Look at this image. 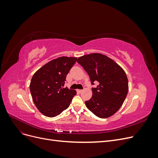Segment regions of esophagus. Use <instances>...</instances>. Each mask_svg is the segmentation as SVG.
<instances>
[{"label":"esophagus","mask_w":158,"mask_h":158,"mask_svg":"<svg viewBox=\"0 0 158 158\" xmlns=\"http://www.w3.org/2000/svg\"><path fill=\"white\" fill-rule=\"evenodd\" d=\"M76 91H77V92H78V93H82L83 90L82 89H77Z\"/></svg>","instance_id":"34e87169"}]
</instances>
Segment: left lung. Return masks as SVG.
<instances>
[{"label": "left lung", "instance_id": "left-lung-1", "mask_svg": "<svg viewBox=\"0 0 158 158\" xmlns=\"http://www.w3.org/2000/svg\"><path fill=\"white\" fill-rule=\"evenodd\" d=\"M78 63L88 74L91 82H98L92 88V97L85 106L99 118L112 116L120 109L127 97L128 82L127 74L113 59L101 53L83 55Z\"/></svg>", "mask_w": 158, "mask_h": 158}]
</instances>
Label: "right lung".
<instances>
[{
  "label": "right lung",
  "mask_w": 158,
  "mask_h": 158,
  "mask_svg": "<svg viewBox=\"0 0 158 158\" xmlns=\"http://www.w3.org/2000/svg\"><path fill=\"white\" fill-rule=\"evenodd\" d=\"M76 57L60 56L52 60L33 75L30 89L35 106L45 116L54 117L67 109L76 90L64 88L66 75Z\"/></svg>",
  "instance_id": "right-lung-1"
}]
</instances>
